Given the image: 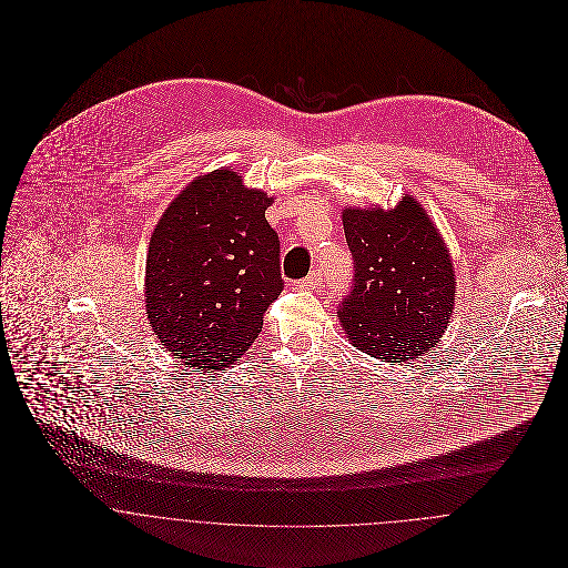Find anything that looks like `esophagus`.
Wrapping results in <instances>:
<instances>
[{"instance_id": "1", "label": "esophagus", "mask_w": 568, "mask_h": 568, "mask_svg": "<svg viewBox=\"0 0 568 568\" xmlns=\"http://www.w3.org/2000/svg\"><path fill=\"white\" fill-rule=\"evenodd\" d=\"M297 286L300 288H322L324 286V275L320 271H315L313 275H308L302 282H297Z\"/></svg>"}]
</instances>
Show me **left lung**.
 Returning a JSON list of instances; mask_svg holds the SVG:
<instances>
[{
  "mask_svg": "<svg viewBox=\"0 0 568 568\" xmlns=\"http://www.w3.org/2000/svg\"><path fill=\"white\" fill-rule=\"evenodd\" d=\"M354 260L341 325L361 352L405 363L437 345L450 324L455 271L448 248L422 205L405 196L394 210H343Z\"/></svg>",
  "mask_w": 568,
  "mask_h": 568,
  "instance_id": "8db88e82",
  "label": "left lung"
}]
</instances>
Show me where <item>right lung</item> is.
I'll use <instances>...</instances> for the list:
<instances>
[{
	"label": "right lung",
	"mask_w": 568,
	"mask_h": 568,
	"mask_svg": "<svg viewBox=\"0 0 568 568\" xmlns=\"http://www.w3.org/2000/svg\"><path fill=\"white\" fill-rule=\"evenodd\" d=\"M273 203L232 168L196 176L163 212L146 257V317L196 369L239 361L284 288Z\"/></svg>",
	"instance_id": "1"
}]
</instances>
